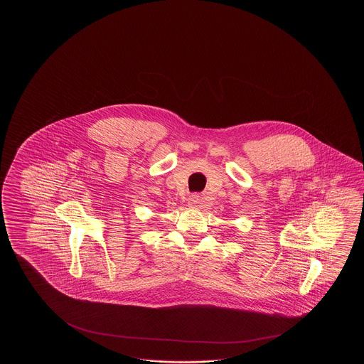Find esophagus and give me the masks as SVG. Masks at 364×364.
<instances>
[{"instance_id":"1","label":"esophagus","mask_w":364,"mask_h":364,"mask_svg":"<svg viewBox=\"0 0 364 364\" xmlns=\"http://www.w3.org/2000/svg\"><path fill=\"white\" fill-rule=\"evenodd\" d=\"M188 207H191V208H196V207H200L199 204H200V198L198 196V195H191L190 198H188Z\"/></svg>"}]
</instances>
